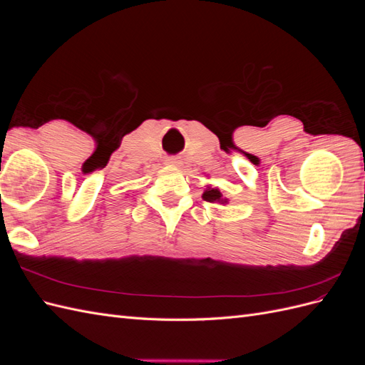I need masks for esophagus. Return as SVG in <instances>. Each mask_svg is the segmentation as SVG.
I'll list each match as a JSON object with an SVG mask.
<instances>
[{"label":"esophagus","mask_w":365,"mask_h":365,"mask_svg":"<svg viewBox=\"0 0 365 365\" xmlns=\"http://www.w3.org/2000/svg\"><path fill=\"white\" fill-rule=\"evenodd\" d=\"M165 164L172 165V168H178V165L181 164V160L178 157H169L168 160H165Z\"/></svg>","instance_id":"34e87169"}]
</instances>
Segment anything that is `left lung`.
Returning a JSON list of instances; mask_svg holds the SVG:
<instances>
[{
  "mask_svg": "<svg viewBox=\"0 0 365 365\" xmlns=\"http://www.w3.org/2000/svg\"><path fill=\"white\" fill-rule=\"evenodd\" d=\"M202 200L213 204H222V205L228 204V197L220 192L217 187H212V185H207V189L202 193Z\"/></svg>",
  "mask_w": 365,
  "mask_h": 365,
  "instance_id": "1",
  "label": "left lung"
}]
</instances>
